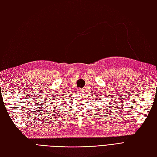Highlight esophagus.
Returning a JSON list of instances; mask_svg holds the SVG:
<instances>
[{"label": "esophagus", "instance_id": "obj_1", "mask_svg": "<svg viewBox=\"0 0 157 157\" xmlns=\"http://www.w3.org/2000/svg\"><path fill=\"white\" fill-rule=\"evenodd\" d=\"M78 92H79V93H83L84 90H83V89H78Z\"/></svg>", "mask_w": 157, "mask_h": 157}]
</instances>
